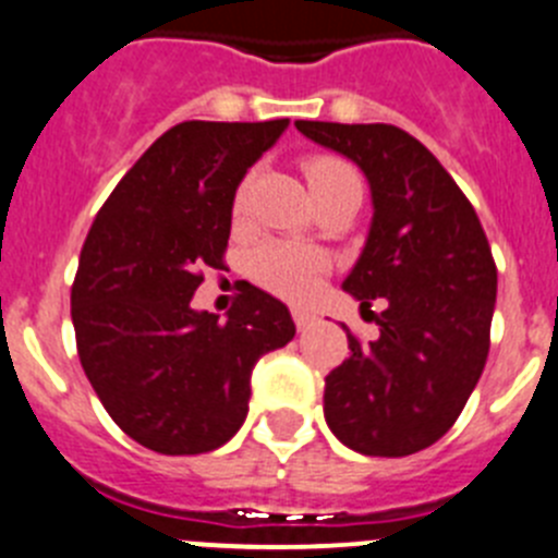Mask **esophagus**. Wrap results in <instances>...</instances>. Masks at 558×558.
<instances>
[{
  "mask_svg": "<svg viewBox=\"0 0 558 558\" xmlns=\"http://www.w3.org/2000/svg\"><path fill=\"white\" fill-rule=\"evenodd\" d=\"M291 316H294V325H298V330H305L316 319L314 311H308V308H291Z\"/></svg>",
  "mask_w": 558,
  "mask_h": 558,
  "instance_id": "1",
  "label": "esophagus"
}]
</instances>
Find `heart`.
<instances>
[{
  "instance_id": "obj_1",
  "label": "heart",
  "mask_w": 558,
  "mask_h": 558,
  "mask_svg": "<svg viewBox=\"0 0 558 558\" xmlns=\"http://www.w3.org/2000/svg\"><path fill=\"white\" fill-rule=\"evenodd\" d=\"M305 180H308L311 194L330 189V185L341 183V180L355 178L353 169L339 158L330 155H314L303 163ZM244 197L247 189H239L235 194V210L244 208ZM325 272V255L314 247H303V244H286V242H267L260 244L253 255H250V275L258 286L275 291L280 298L303 300L319 283V275Z\"/></svg>"
}]
</instances>
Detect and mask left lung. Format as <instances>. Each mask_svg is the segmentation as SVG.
Instances as JSON below:
<instances>
[{
  "label": "left lung",
  "mask_w": 558,
  "mask_h": 558,
  "mask_svg": "<svg viewBox=\"0 0 558 558\" xmlns=\"http://www.w3.org/2000/svg\"><path fill=\"white\" fill-rule=\"evenodd\" d=\"M364 172L373 222L341 289L375 314L380 336L325 378V423L364 456L430 448L473 395L498 298V269L470 199L439 160L395 124L294 122Z\"/></svg>",
  "instance_id": "left-lung-1"
}]
</instances>
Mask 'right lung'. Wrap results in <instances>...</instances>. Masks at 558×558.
<instances>
[{"label":"right lung","instance_id":"right-lung-1","mask_svg":"<svg viewBox=\"0 0 558 558\" xmlns=\"http://www.w3.org/2000/svg\"><path fill=\"white\" fill-rule=\"evenodd\" d=\"M289 119L183 122L135 160L80 253L72 323L85 375L144 448L194 456L242 428L255 361L294 339L280 300L250 286L219 319L194 311L222 269L235 189Z\"/></svg>","mask_w":558,"mask_h":558}]
</instances>
